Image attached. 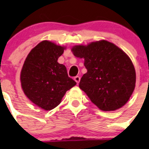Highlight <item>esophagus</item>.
<instances>
[{
    "label": "esophagus",
    "instance_id": "1",
    "mask_svg": "<svg viewBox=\"0 0 149 149\" xmlns=\"http://www.w3.org/2000/svg\"><path fill=\"white\" fill-rule=\"evenodd\" d=\"M74 80L78 84L79 83V81H80V77L79 76H76V77H74Z\"/></svg>",
    "mask_w": 149,
    "mask_h": 149
}]
</instances>
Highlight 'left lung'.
<instances>
[{"mask_svg":"<svg viewBox=\"0 0 149 149\" xmlns=\"http://www.w3.org/2000/svg\"><path fill=\"white\" fill-rule=\"evenodd\" d=\"M77 58H84L87 73L79 87L97 107L114 111L124 106L136 86V70L127 54L106 40L71 49Z\"/></svg>","mask_w":149,"mask_h":149,"instance_id":"1","label":"left lung"}]
</instances>
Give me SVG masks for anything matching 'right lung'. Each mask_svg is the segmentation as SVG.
I'll list each match as a JSON object with an SVG mask.
<instances>
[{"label": "right lung", "mask_w": 149, "mask_h": 149, "mask_svg": "<svg viewBox=\"0 0 149 149\" xmlns=\"http://www.w3.org/2000/svg\"><path fill=\"white\" fill-rule=\"evenodd\" d=\"M64 49L49 41L41 42L30 51L21 71L25 95L45 110L56 107L66 91L76 84L68 76L65 66L58 63Z\"/></svg>", "instance_id": "obj_1"}]
</instances>
